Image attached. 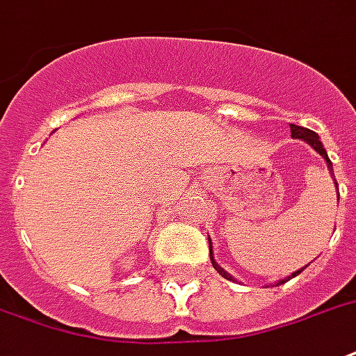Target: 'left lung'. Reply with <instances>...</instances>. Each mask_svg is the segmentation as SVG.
Masks as SVG:
<instances>
[{
  "label": "left lung",
  "instance_id": "8db88e82",
  "mask_svg": "<svg viewBox=\"0 0 356 356\" xmlns=\"http://www.w3.org/2000/svg\"><path fill=\"white\" fill-rule=\"evenodd\" d=\"M291 136H292V138L304 139V141H307V143L312 145L313 149H315V151H317L318 154H321V156L325 158V160H326V164H328V168H330V171H332V164H330V160H328V154H326V151H325V149H323V143H321V141H318V136H317V134H315V131H313V130H307V128H302V126L291 124ZM332 175H334V173H332ZM334 181H336V179H334ZM336 186H338V183H336ZM209 252H211V262H213V268H215V270H217V272L220 273V275H222V277L232 279L230 275H228V273H226L225 270H222V268H220V266L217 264V262H215V259H213L211 239H209ZM300 272H302V270H298V272H294V273H292V277H294V275H298ZM289 279H291V277H289ZM289 279H283V281H279V285H281V283H285V281H289Z\"/></svg>",
  "mask_w": 356,
  "mask_h": 356
}]
</instances>
